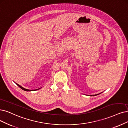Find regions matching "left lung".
Instances as JSON below:
<instances>
[{"mask_svg":"<svg viewBox=\"0 0 128 128\" xmlns=\"http://www.w3.org/2000/svg\"><path fill=\"white\" fill-rule=\"evenodd\" d=\"M100 94H94V95H90V96H96V95H98Z\"/></svg>","mask_w":128,"mask_h":128,"instance_id":"obj_1","label":"left lung"}]
</instances>
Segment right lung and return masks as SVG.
I'll list each match as a JSON object with an SVG mask.
<instances>
[{"mask_svg": "<svg viewBox=\"0 0 128 128\" xmlns=\"http://www.w3.org/2000/svg\"><path fill=\"white\" fill-rule=\"evenodd\" d=\"M16 84L19 86V87H20V88H21L23 90H24V91H36V90H39V89H40V88H39V89H35V90H29V89H25V88H23L22 86H20L19 84Z\"/></svg>", "mask_w": 128, "mask_h": 128, "instance_id": "right-lung-1", "label": "right lung"}]
</instances>
